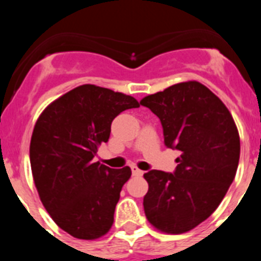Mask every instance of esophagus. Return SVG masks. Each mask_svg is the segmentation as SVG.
<instances>
[{
    "mask_svg": "<svg viewBox=\"0 0 261 261\" xmlns=\"http://www.w3.org/2000/svg\"><path fill=\"white\" fill-rule=\"evenodd\" d=\"M130 168H132V174L135 175V176H141V175L144 174V171H142V170H140V168H138L136 165L130 166Z\"/></svg>",
    "mask_w": 261,
    "mask_h": 261,
    "instance_id": "obj_1",
    "label": "esophagus"
}]
</instances>
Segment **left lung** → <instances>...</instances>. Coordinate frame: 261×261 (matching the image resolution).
Masks as SVG:
<instances>
[{
  "label": "left lung",
  "mask_w": 261,
  "mask_h": 261,
  "mask_svg": "<svg viewBox=\"0 0 261 261\" xmlns=\"http://www.w3.org/2000/svg\"><path fill=\"white\" fill-rule=\"evenodd\" d=\"M163 126L165 145L180 151L174 174H144L147 221L166 234H183L204 222L234 180L241 140L230 111L197 81L172 85L141 99Z\"/></svg>",
  "instance_id": "8db88e82"
}]
</instances>
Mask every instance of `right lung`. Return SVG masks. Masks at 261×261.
Listing matches in <instances>:
<instances>
[{
	"instance_id": "1",
	"label": "right lung",
	"mask_w": 261,
	"mask_h": 261,
	"mask_svg": "<svg viewBox=\"0 0 261 261\" xmlns=\"http://www.w3.org/2000/svg\"><path fill=\"white\" fill-rule=\"evenodd\" d=\"M137 107L133 96L82 85L53 100L36 120L30 144L34 183L52 220L74 238L98 239L114 223L132 171L110 168L94 156L108 141L112 120Z\"/></svg>"
}]
</instances>
